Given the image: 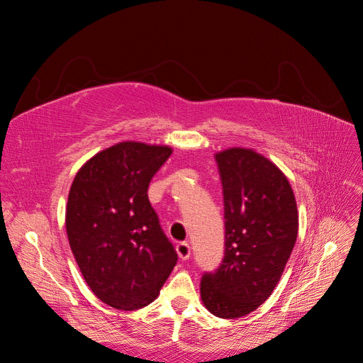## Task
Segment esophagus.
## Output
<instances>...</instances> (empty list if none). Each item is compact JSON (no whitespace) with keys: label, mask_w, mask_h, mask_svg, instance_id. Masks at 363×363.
I'll list each match as a JSON object with an SVG mask.
<instances>
[{"label":"esophagus","mask_w":363,"mask_h":363,"mask_svg":"<svg viewBox=\"0 0 363 363\" xmlns=\"http://www.w3.org/2000/svg\"><path fill=\"white\" fill-rule=\"evenodd\" d=\"M175 250H177V255L182 260H188L191 257V247L188 242H180L177 244V247H175Z\"/></svg>","instance_id":"34e87169"}]
</instances>
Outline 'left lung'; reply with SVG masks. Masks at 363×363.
<instances>
[{
    "label": "left lung",
    "instance_id": "left-lung-1",
    "mask_svg": "<svg viewBox=\"0 0 363 363\" xmlns=\"http://www.w3.org/2000/svg\"><path fill=\"white\" fill-rule=\"evenodd\" d=\"M224 195L225 251L201 279V301L219 318L245 316L268 300L298 235V211L289 180L255 150L215 155Z\"/></svg>",
    "mask_w": 363,
    "mask_h": 363
}]
</instances>
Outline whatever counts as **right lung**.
Listing matches in <instances>:
<instances>
[{"label":"right lung","mask_w":363,"mask_h":363,"mask_svg":"<svg viewBox=\"0 0 363 363\" xmlns=\"http://www.w3.org/2000/svg\"><path fill=\"white\" fill-rule=\"evenodd\" d=\"M171 152L119 142L87 160L71 184L65 224L72 255L87 286L118 311L155 301L177 263L147 194Z\"/></svg>","instance_id":"obj_1"}]
</instances>
